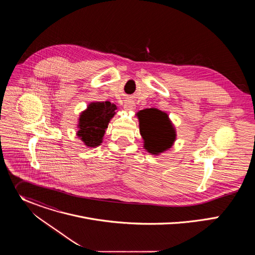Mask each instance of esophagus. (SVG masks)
<instances>
[{
	"instance_id": "34e87169",
	"label": "esophagus",
	"mask_w": 255,
	"mask_h": 255,
	"mask_svg": "<svg viewBox=\"0 0 255 255\" xmlns=\"http://www.w3.org/2000/svg\"><path fill=\"white\" fill-rule=\"evenodd\" d=\"M135 104L132 102V101H128V102H126L125 103V105H124V109L126 111H128V112H130V111H133V110H135Z\"/></svg>"
}]
</instances>
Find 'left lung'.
I'll return each mask as SVG.
<instances>
[{
    "mask_svg": "<svg viewBox=\"0 0 255 255\" xmlns=\"http://www.w3.org/2000/svg\"><path fill=\"white\" fill-rule=\"evenodd\" d=\"M143 147L152 155L168 150L176 139L175 128L168 115L158 109H144L136 114Z\"/></svg>",
    "mask_w": 255,
    "mask_h": 255,
    "instance_id": "1",
    "label": "left lung"
}]
</instances>
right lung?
I'll return each mask as SVG.
<instances>
[{
    "label": "right lung",
    "mask_w": 255,
    "mask_h": 255,
    "mask_svg": "<svg viewBox=\"0 0 255 255\" xmlns=\"http://www.w3.org/2000/svg\"><path fill=\"white\" fill-rule=\"evenodd\" d=\"M117 106L110 102H92L79 117L77 136L88 148H96L103 143V137Z\"/></svg>",
    "instance_id": "add662e5"
}]
</instances>
